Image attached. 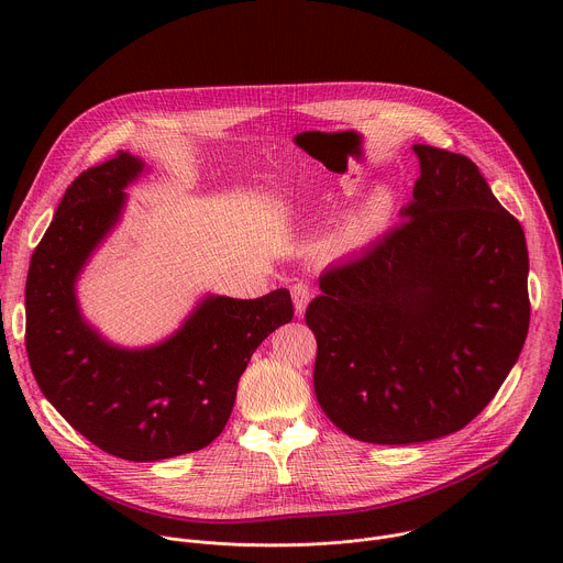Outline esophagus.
Instances as JSON below:
<instances>
[{"instance_id":"esophagus-1","label":"esophagus","mask_w":563,"mask_h":563,"mask_svg":"<svg viewBox=\"0 0 563 563\" xmlns=\"http://www.w3.org/2000/svg\"><path fill=\"white\" fill-rule=\"evenodd\" d=\"M291 300H294V313L298 318L305 316V309H307V302H309V287L305 283H298L291 287Z\"/></svg>"}]
</instances>
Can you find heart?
<instances>
[{
  "mask_svg": "<svg viewBox=\"0 0 563 563\" xmlns=\"http://www.w3.org/2000/svg\"><path fill=\"white\" fill-rule=\"evenodd\" d=\"M394 207V196L391 189L380 185L372 189V194L363 200V205L350 216L343 235L350 245H365L367 240H372L380 227L387 222L389 213Z\"/></svg>",
  "mask_w": 563,
  "mask_h": 563,
  "instance_id": "1",
  "label": "heart"
}]
</instances>
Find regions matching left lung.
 <instances>
[{
	"label": "left lung",
	"mask_w": 563,
	"mask_h": 563,
	"mask_svg": "<svg viewBox=\"0 0 563 563\" xmlns=\"http://www.w3.org/2000/svg\"><path fill=\"white\" fill-rule=\"evenodd\" d=\"M400 222L320 274L305 313L313 391L352 439L406 445L465 428L528 336V247L470 157L415 144Z\"/></svg>",
	"instance_id": "8db88e82"
}]
</instances>
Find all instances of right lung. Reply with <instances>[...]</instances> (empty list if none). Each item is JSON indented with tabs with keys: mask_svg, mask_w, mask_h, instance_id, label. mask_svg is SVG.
I'll return each mask as SVG.
<instances>
[{
	"mask_svg": "<svg viewBox=\"0 0 563 563\" xmlns=\"http://www.w3.org/2000/svg\"><path fill=\"white\" fill-rule=\"evenodd\" d=\"M148 172L122 151L75 178L26 278V352L42 394L93 445L137 463L209 445L252 354L294 316L287 289L254 300L209 291L163 341H109L85 316L77 283L122 222L124 189Z\"/></svg>",
	"mask_w": 563,
	"mask_h": 563,
	"instance_id": "1",
	"label": "right lung"
}]
</instances>
